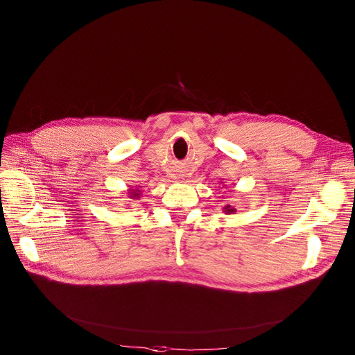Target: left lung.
I'll return each instance as SVG.
<instances>
[{
	"mask_svg": "<svg viewBox=\"0 0 355 355\" xmlns=\"http://www.w3.org/2000/svg\"><path fill=\"white\" fill-rule=\"evenodd\" d=\"M223 187H226L225 184H223ZM223 211H225V214H234L236 213V209L233 206H230V204H227V206L223 207Z\"/></svg>",
	"mask_w": 355,
	"mask_h": 355,
	"instance_id": "obj_1",
	"label": "left lung"
}]
</instances>
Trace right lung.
Wrapping results in <instances>:
<instances>
[{
	"label": "right lung",
	"instance_id": "right-lung-1",
	"mask_svg": "<svg viewBox=\"0 0 355 355\" xmlns=\"http://www.w3.org/2000/svg\"><path fill=\"white\" fill-rule=\"evenodd\" d=\"M128 198H130V200H139L142 196V191L139 190V187L137 185V187H129V190H128Z\"/></svg>",
	"mask_w": 355,
	"mask_h": 355
}]
</instances>
